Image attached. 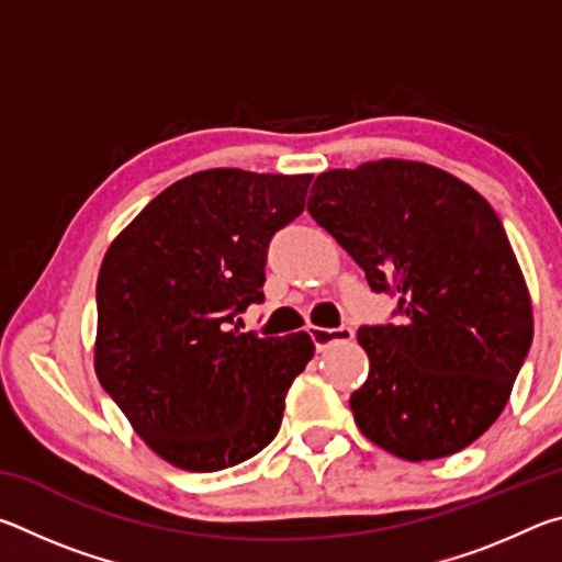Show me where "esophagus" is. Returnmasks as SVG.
I'll use <instances>...</instances> for the list:
<instances>
[{"label":"esophagus","mask_w":562,"mask_h":562,"mask_svg":"<svg viewBox=\"0 0 562 562\" xmlns=\"http://www.w3.org/2000/svg\"><path fill=\"white\" fill-rule=\"evenodd\" d=\"M312 341H315L317 351H325L327 347L337 345V341H349L355 339V329L351 327H335V329H327V327H312L310 329Z\"/></svg>","instance_id":"obj_1"}]
</instances>
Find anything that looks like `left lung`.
<instances>
[{
    "instance_id": "left-lung-1",
    "label": "left lung",
    "mask_w": 562,
    "mask_h": 562,
    "mask_svg": "<svg viewBox=\"0 0 562 562\" xmlns=\"http://www.w3.org/2000/svg\"><path fill=\"white\" fill-rule=\"evenodd\" d=\"M307 211L396 294V325L357 339L369 376L349 398L369 441L406 461L465 449L501 416L532 341L526 280L498 215L463 180L414 160L317 176Z\"/></svg>"
}]
</instances>
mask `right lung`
<instances>
[{"mask_svg": "<svg viewBox=\"0 0 562 562\" xmlns=\"http://www.w3.org/2000/svg\"><path fill=\"white\" fill-rule=\"evenodd\" d=\"M312 176L213 168L154 198L111 243L97 282V376L136 434L183 471L231 469L280 431L307 331H240L265 300L272 235Z\"/></svg>", "mask_w": 562, "mask_h": 562, "instance_id": "obj_1", "label": "right lung"}]
</instances>
